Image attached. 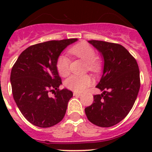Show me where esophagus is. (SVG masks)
Segmentation results:
<instances>
[{
    "label": "esophagus",
    "mask_w": 152,
    "mask_h": 152,
    "mask_svg": "<svg viewBox=\"0 0 152 152\" xmlns=\"http://www.w3.org/2000/svg\"><path fill=\"white\" fill-rule=\"evenodd\" d=\"M74 96H80L82 95V94H80V93H77V92H74Z\"/></svg>",
    "instance_id": "1"
}]
</instances>
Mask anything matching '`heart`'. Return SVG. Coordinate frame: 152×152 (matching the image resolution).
<instances>
[{
	"label": "heart",
	"mask_w": 152,
	"mask_h": 152,
	"mask_svg": "<svg viewBox=\"0 0 152 152\" xmlns=\"http://www.w3.org/2000/svg\"><path fill=\"white\" fill-rule=\"evenodd\" d=\"M68 52L72 56L77 57L87 62L88 71L96 73L101 68V62L96 57L94 49L86 42H80L73 45L68 49ZM69 58L61 55L58 58L56 68L58 72L61 77H66L70 73ZM92 83V79L89 75H72L64 81V86L68 89L75 92H83Z\"/></svg>",
	"instance_id": "b5f03b06"
}]
</instances>
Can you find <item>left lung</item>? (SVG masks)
I'll return each instance as SVG.
<instances>
[{
    "instance_id": "left-lung-1",
    "label": "left lung",
    "mask_w": 152,
    "mask_h": 152,
    "mask_svg": "<svg viewBox=\"0 0 152 152\" xmlns=\"http://www.w3.org/2000/svg\"><path fill=\"white\" fill-rule=\"evenodd\" d=\"M104 59L103 72L96 88L103 91L84 109L88 120L100 127H110L126 117L140 88V75L135 58L123 45L99 40L88 41Z\"/></svg>"
}]
</instances>
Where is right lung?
I'll use <instances>...</instances> for the list:
<instances>
[{
	"label": "right lung",
	"instance_id": "1",
	"mask_svg": "<svg viewBox=\"0 0 152 152\" xmlns=\"http://www.w3.org/2000/svg\"><path fill=\"white\" fill-rule=\"evenodd\" d=\"M77 39L52 40L28 47L13 64L10 83L13 99L30 123L51 127L62 120L73 93L59 90L56 62L61 52ZM54 94L53 97L49 93Z\"/></svg>",
	"mask_w": 152,
	"mask_h": 152
}]
</instances>
